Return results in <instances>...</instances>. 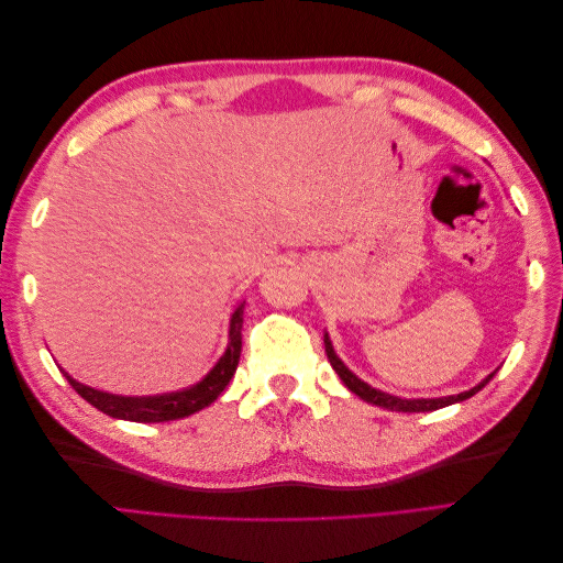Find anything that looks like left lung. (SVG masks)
Returning a JSON list of instances; mask_svg holds the SVG:
<instances>
[{
  "label": "left lung",
  "mask_w": 563,
  "mask_h": 563,
  "mask_svg": "<svg viewBox=\"0 0 563 563\" xmlns=\"http://www.w3.org/2000/svg\"><path fill=\"white\" fill-rule=\"evenodd\" d=\"M323 345H327V354H329V362L333 366V371L340 376V380L345 383V387L350 391H354L356 397L373 404V406H380V408H387V411H399V413H424V411H437V408H444V406H451V404H457V401H465L470 397H474L476 391H479L493 376H496V371L490 373L488 378H484L479 385L467 389V391H460V395H451V397H439V399H401V397H395V395H387V391H380L376 387L366 385L364 380H360L354 376V373L338 360V354L331 345L329 340V333H323Z\"/></svg>",
  "instance_id": "8db88e82"
}]
</instances>
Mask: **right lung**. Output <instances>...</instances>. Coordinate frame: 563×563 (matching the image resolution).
I'll use <instances>...</instances> for the list:
<instances>
[{"mask_svg": "<svg viewBox=\"0 0 563 563\" xmlns=\"http://www.w3.org/2000/svg\"><path fill=\"white\" fill-rule=\"evenodd\" d=\"M242 323H244V305H240L230 319V343L225 354L220 356L216 366L197 385L180 391H168V395H157V397H122V395H110V391H100V389L81 385L75 378L67 376L65 371L63 376L75 387V391L81 399H87L91 406L98 408V411H103L110 418L131 420V422L178 420L185 416H192L201 411V408L213 404L220 397V391H223L232 380L242 354Z\"/></svg>", "mask_w": 563, "mask_h": 563, "instance_id": "add662e5", "label": "right lung"}]
</instances>
